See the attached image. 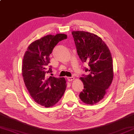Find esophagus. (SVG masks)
Wrapping results in <instances>:
<instances>
[{"label": "esophagus", "mask_w": 134, "mask_h": 134, "mask_svg": "<svg viewBox=\"0 0 134 134\" xmlns=\"http://www.w3.org/2000/svg\"><path fill=\"white\" fill-rule=\"evenodd\" d=\"M74 76H71V77H67V79H68V81H69V82H71V81H73L74 79Z\"/></svg>", "instance_id": "obj_1"}]
</instances>
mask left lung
<instances>
[{
  "label": "left lung",
  "mask_w": 134,
  "mask_h": 134,
  "mask_svg": "<svg viewBox=\"0 0 134 134\" xmlns=\"http://www.w3.org/2000/svg\"><path fill=\"white\" fill-rule=\"evenodd\" d=\"M72 35L79 58L89 66L85 70L89 74L80 78L84 89L79 98L86 104H96L104 98L113 81L112 55L105 42L94 34L73 31Z\"/></svg>",
  "instance_id": "1"
}]
</instances>
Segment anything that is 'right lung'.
Here are the masks:
<instances>
[{"label":"right lung","instance_id":"1","mask_svg":"<svg viewBox=\"0 0 134 134\" xmlns=\"http://www.w3.org/2000/svg\"><path fill=\"white\" fill-rule=\"evenodd\" d=\"M65 34L49 35L32 42L24 56L22 74L25 86L36 102L46 108L56 104L67 87L64 78L48 76L52 72L49 55L57 44L66 39Z\"/></svg>","mask_w":134,"mask_h":134}]
</instances>
